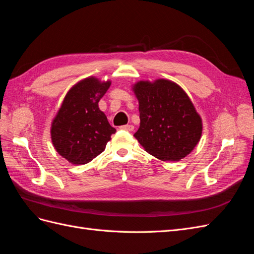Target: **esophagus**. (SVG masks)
<instances>
[{"label":"esophagus","mask_w":254,"mask_h":254,"mask_svg":"<svg viewBox=\"0 0 254 254\" xmlns=\"http://www.w3.org/2000/svg\"><path fill=\"white\" fill-rule=\"evenodd\" d=\"M121 129H123V130H127V131H133L134 127H133L132 125H124V126H122V127H121Z\"/></svg>","instance_id":"1"}]
</instances>
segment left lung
<instances>
[{"mask_svg": "<svg viewBox=\"0 0 254 254\" xmlns=\"http://www.w3.org/2000/svg\"><path fill=\"white\" fill-rule=\"evenodd\" d=\"M139 101L140 128L134 137L149 155L179 161L193 151L202 134V120L178 83L159 78L132 84Z\"/></svg>", "mask_w": 254, "mask_h": 254, "instance_id": "1", "label": "left lung"}]
</instances>
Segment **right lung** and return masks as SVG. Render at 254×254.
I'll return each mask as SVG.
<instances>
[{
  "label": "right lung",
  "instance_id": "add662e5",
  "mask_svg": "<svg viewBox=\"0 0 254 254\" xmlns=\"http://www.w3.org/2000/svg\"><path fill=\"white\" fill-rule=\"evenodd\" d=\"M111 80L95 76L76 82L67 91L51 125V139L59 155L75 165L87 164L102 153L115 128L98 108Z\"/></svg>",
  "mask_w": 254,
  "mask_h": 254
}]
</instances>
